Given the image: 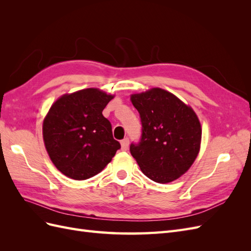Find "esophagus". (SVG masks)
<instances>
[{
	"label": "esophagus",
	"mask_w": 251,
	"mask_h": 251,
	"mask_svg": "<svg viewBox=\"0 0 251 251\" xmlns=\"http://www.w3.org/2000/svg\"><path fill=\"white\" fill-rule=\"evenodd\" d=\"M120 144H121V150L126 151L128 148V138H125L124 140H121Z\"/></svg>",
	"instance_id": "obj_1"
}]
</instances>
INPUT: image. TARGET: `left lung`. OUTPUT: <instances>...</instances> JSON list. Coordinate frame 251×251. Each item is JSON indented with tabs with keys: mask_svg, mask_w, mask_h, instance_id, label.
<instances>
[{
	"mask_svg": "<svg viewBox=\"0 0 251 251\" xmlns=\"http://www.w3.org/2000/svg\"><path fill=\"white\" fill-rule=\"evenodd\" d=\"M140 114L142 137L131 144L141 172L157 183H170L185 174L198 156L202 127L191 105L161 88L131 94Z\"/></svg>",
	"mask_w": 251,
	"mask_h": 251,
	"instance_id": "left-lung-1",
	"label": "left lung"
}]
</instances>
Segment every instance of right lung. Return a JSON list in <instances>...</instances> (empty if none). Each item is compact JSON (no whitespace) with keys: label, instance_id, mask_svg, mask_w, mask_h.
Segmentation results:
<instances>
[{"label":"right lung","instance_id":"add662e5","mask_svg":"<svg viewBox=\"0 0 251 251\" xmlns=\"http://www.w3.org/2000/svg\"><path fill=\"white\" fill-rule=\"evenodd\" d=\"M114 96L98 88L66 93L52 103L43 121L45 148L68 178L86 180L100 174L119 150L102 111Z\"/></svg>","mask_w":251,"mask_h":251}]
</instances>
